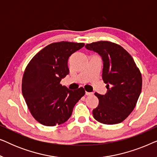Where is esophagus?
<instances>
[{
	"mask_svg": "<svg viewBox=\"0 0 157 157\" xmlns=\"http://www.w3.org/2000/svg\"><path fill=\"white\" fill-rule=\"evenodd\" d=\"M86 95H87V96H92V95H94V93H93V92H87V91H86Z\"/></svg>",
	"mask_w": 157,
	"mask_h": 157,
	"instance_id": "esophagus-1",
	"label": "esophagus"
}]
</instances>
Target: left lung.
Returning <instances> with one entry per match:
<instances>
[{
    "mask_svg": "<svg viewBox=\"0 0 157 157\" xmlns=\"http://www.w3.org/2000/svg\"><path fill=\"white\" fill-rule=\"evenodd\" d=\"M103 61L102 79L106 83L104 95L95 93L99 101L94 118L104 124L121 123L132 112L140 96L142 78L129 53L119 45L98 41L86 45Z\"/></svg>",
    "mask_w": 157,
    "mask_h": 157,
    "instance_id": "8db88e82",
    "label": "left lung"
}]
</instances>
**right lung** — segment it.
I'll return each instance as SVG.
<instances>
[{
	"mask_svg": "<svg viewBox=\"0 0 157 157\" xmlns=\"http://www.w3.org/2000/svg\"><path fill=\"white\" fill-rule=\"evenodd\" d=\"M84 46L83 43H53L40 51L28 64L22 79V93L36 121L47 126L64 123L85 91L70 90L60 82L69 74L68 58Z\"/></svg>",
	"mask_w": 157,
	"mask_h": 157,
	"instance_id": "right-lung-1",
	"label": "right lung"
}]
</instances>
